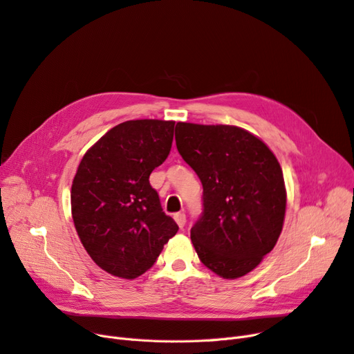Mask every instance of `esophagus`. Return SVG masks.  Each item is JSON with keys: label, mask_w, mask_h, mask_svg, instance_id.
<instances>
[{"label": "esophagus", "mask_w": 354, "mask_h": 354, "mask_svg": "<svg viewBox=\"0 0 354 354\" xmlns=\"http://www.w3.org/2000/svg\"><path fill=\"white\" fill-rule=\"evenodd\" d=\"M174 219H176L177 225L180 226L181 230L185 228V225H186V215L183 214V212H178V214H176V215H174Z\"/></svg>", "instance_id": "34e87169"}]
</instances>
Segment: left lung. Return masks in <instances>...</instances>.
Masks as SVG:
<instances>
[{
  "instance_id": "left-lung-1",
  "label": "left lung",
  "mask_w": 354,
  "mask_h": 354,
  "mask_svg": "<svg viewBox=\"0 0 354 354\" xmlns=\"http://www.w3.org/2000/svg\"><path fill=\"white\" fill-rule=\"evenodd\" d=\"M176 144L203 186L202 215L190 231L197 256L223 279L247 274L283 226L286 189L274 153L230 124L178 122Z\"/></svg>"
}]
</instances>
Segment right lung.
Wrapping results in <instances>:
<instances>
[{
  "label": "right lung",
  "mask_w": 354,
  "mask_h": 354,
  "mask_svg": "<svg viewBox=\"0 0 354 354\" xmlns=\"http://www.w3.org/2000/svg\"><path fill=\"white\" fill-rule=\"evenodd\" d=\"M174 122L128 120L84 155L71 189L75 230L94 263L135 279L153 266L178 226L149 176L171 151Z\"/></svg>",
  "instance_id": "obj_1"
}]
</instances>
